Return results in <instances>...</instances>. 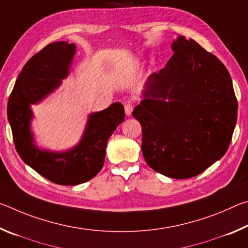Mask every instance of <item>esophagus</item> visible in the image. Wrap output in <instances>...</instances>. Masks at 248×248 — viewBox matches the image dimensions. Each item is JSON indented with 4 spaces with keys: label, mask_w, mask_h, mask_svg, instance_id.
I'll return each instance as SVG.
<instances>
[{
    "label": "esophagus",
    "mask_w": 248,
    "mask_h": 248,
    "mask_svg": "<svg viewBox=\"0 0 248 248\" xmlns=\"http://www.w3.org/2000/svg\"><path fill=\"white\" fill-rule=\"evenodd\" d=\"M132 110H133V104L131 102H129L124 105V111H125V115L127 116H131L132 114Z\"/></svg>",
    "instance_id": "34e87169"
}]
</instances>
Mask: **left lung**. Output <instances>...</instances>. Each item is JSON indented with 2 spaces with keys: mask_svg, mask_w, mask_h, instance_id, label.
Listing matches in <instances>:
<instances>
[{
  "mask_svg": "<svg viewBox=\"0 0 248 248\" xmlns=\"http://www.w3.org/2000/svg\"><path fill=\"white\" fill-rule=\"evenodd\" d=\"M165 68L151 74L132 116L142 127V153L167 177L199 175L225 154L237 100L224 64L192 39L171 44Z\"/></svg>",
  "mask_w": 248,
  "mask_h": 248,
  "instance_id": "8db88e82",
  "label": "left lung"
}]
</instances>
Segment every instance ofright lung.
Instances as JSON below:
<instances>
[{
	"instance_id": "1",
	"label": "right lung",
	"mask_w": 248,
	"mask_h": 248,
	"mask_svg": "<svg viewBox=\"0 0 248 248\" xmlns=\"http://www.w3.org/2000/svg\"><path fill=\"white\" fill-rule=\"evenodd\" d=\"M74 54L75 45L68 41L46 46L24 65L7 103V118L20 158L50 182L68 186L85 183L99 173L109 137L124 120V106L114 103L89 116L81 141L69 151L51 152L33 144L31 104L59 87L68 77Z\"/></svg>"
}]
</instances>
